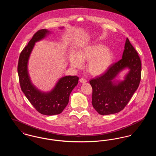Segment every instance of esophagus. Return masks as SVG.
<instances>
[{
    "label": "esophagus",
    "mask_w": 156,
    "mask_h": 156,
    "mask_svg": "<svg viewBox=\"0 0 156 156\" xmlns=\"http://www.w3.org/2000/svg\"><path fill=\"white\" fill-rule=\"evenodd\" d=\"M80 82H81V83H85V82H87V80H86V79L83 78H80Z\"/></svg>",
    "instance_id": "esophagus-1"
}]
</instances>
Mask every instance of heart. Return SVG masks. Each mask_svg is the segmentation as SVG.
<instances>
[{"instance_id": "heart-1", "label": "heart", "mask_w": 156, "mask_h": 156, "mask_svg": "<svg viewBox=\"0 0 156 156\" xmlns=\"http://www.w3.org/2000/svg\"><path fill=\"white\" fill-rule=\"evenodd\" d=\"M112 52L101 44L90 45L82 49L79 55L73 53L70 56L72 67L80 68L82 62L88 61L87 69L93 75H99L105 73L111 65Z\"/></svg>"}]
</instances>
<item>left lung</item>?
<instances>
[{
  "instance_id": "8db88e82",
  "label": "left lung",
  "mask_w": 156,
  "mask_h": 156,
  "mask_svg": "<svg viewBox=\"0 0 156 156\" xmlns=\"http://www.w3.org/2000/svg\"><path fill=\"white\" fill-rule=\"evenodd\" d=\"M126 67L130 69L126 80L116 84L112 81ZM141 62L137 51L127 38L122 58L112 64L102 75L89 81L92 88V104L102 115L118 113L128 104L141 80Z\"/></svg>"
}]
</instances>
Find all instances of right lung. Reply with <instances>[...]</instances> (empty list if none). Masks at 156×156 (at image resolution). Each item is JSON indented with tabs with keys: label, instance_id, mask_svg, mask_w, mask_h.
Instances as JSON below:
<instances>
[{
	"label": "right lung",
	"instance_id": "1",
	"mask_svg": "<svg viewBox=\"0 0 156 156\" xmlns=\"http://www.w3.org/2000/svg\"><path fill=\"white\" fill-rule=\"evenodd\" d=\"M49 33L46 29L37 31L20 53L17 72L20 88L25 96L36 111L45 115L61 113L67 106L69 95L77 85V76H66L61 78L54 88L48 93H43L31 83L27 71V62L35 43L43 38Z\"/></svg>",
	"mask_w": 156,
	"mask_h": 156
}]
</instances>
